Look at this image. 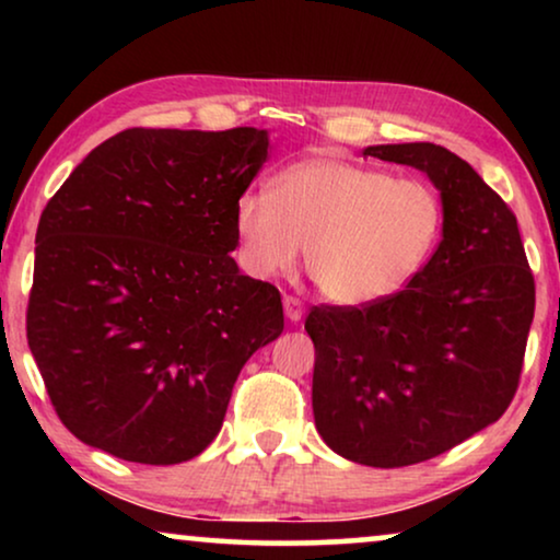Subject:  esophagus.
I'll list each match as a JSON object with an SVG mask.
<instances>
[{"instance_id":"1","label":"esophagus","mask_w":560,"mask_h":560,"mask_svg":"<svg viewBox=\"0 0 560 560\" xmlns=\"http://www.w3.org/2000/svg\"><path fill=\"white\" fill-rule=\"evenodd\" d=\"M282 305H285V316H288L290 320H301V318H303L305 308H303V301H301V298H295V295H285V298H282Z\"/></svg>"}]
</instances>
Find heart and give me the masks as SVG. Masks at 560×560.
<instances>
[{
    "instance_id": "heart-1",
    "label": "heart",
    "mask_w": 560,
    "mask_h": 560,
    "mask_svg": "<svg viewBox=\"0 0 560 560\" xmlns=\"http://www.w3.org/2000/svg\"><path fill=\"white\" fill-rule=\"evenodd\" d=\"M240 257L255 278L305 267L320 293L343 305L385 301L423 270L443 232V203L420 178L341 158H308L272 180L270 196L234 206Z\"/></svg>"
}]
</instances>
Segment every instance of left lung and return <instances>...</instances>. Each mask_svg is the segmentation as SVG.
Returning <instances> with one entry per match:
<instances>
[{"label": "left lung", "mask_w": 560, "mask_h": 560, "mask_svg": "<svg viewBox=\"0 0 560 560\" xmlns=\"http://www.w3.org/2000/svg\"><path fill=\"white\" fill-rule=\"evenodd\" d=\"M364 155L412 165L441 190L443 240L408 288L366 305H313V416L349 462L380 469L446 454L517 393L535 280L500 194L433 142Z\"/></svg>", "instance_id": "8db88e82"}]
</instances>
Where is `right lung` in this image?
Returning a JSON list of instances; mask_svg holds the SVG:
<instances>
[{
	"instance_id": "right-lung-1",
	"label": "right lung",
	"mask_w": 560,
	"mask_h": 560,
	"mask_svg": "<svg viewBox=\"0 0 560 560\" xmlns=\"http://www.w3.org/2000/svg\"><path fill=\"white\" fill-rule=\"evenodd\" d=\"M267 132L132 127L43 209L27 343L75 439L125 462H188L217 439L242 366L285 326L240 275L234 206Z\"/></svg>"
}]
</instances>
